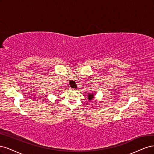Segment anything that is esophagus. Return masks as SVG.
<instances>
[{"instance_id":"esophagus-1","label":"esophagus","mask_w":154,"mask_h":154,"mask_svg":"<svg viewBox=\"0 0 154 154\" xmlns=\"http://www.w3.org/2000/svg\"><path fill=\"white\" fill-rule=\"evenodd\" d=\"M70 90H73V91H74V90H75V89H73V88H70Z\"/></svg>"}]
</instances>
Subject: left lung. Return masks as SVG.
Masks as SVG:
<instances>
[{
	"label": "left lung",
	"instance_id": "1",
	"mask_svg": "<svg viewBox=\"0 0 154 154\" xmlns=\"http://www.w3.org/2000/svg\"><path fill=\"white\" fill-rule=\"evenodd\" d=\"M94 94H95V93H88V99L89 100V101L93 100V98H94V97H95V95H94Z\"/></svg>",
	"mask_w": 154,
	"mask_h": 154
}]
</instances>
